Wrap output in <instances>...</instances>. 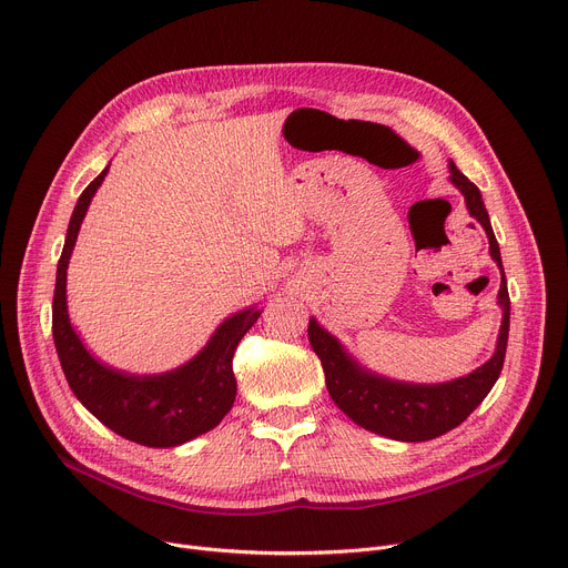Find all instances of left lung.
Listing matches in <instances>:
<instances>
[{
    "instance_id": "left-lung-1",
    "label": "left lung",
    "mask_w": 568,
    "mask_h": 568,
    "mask_svg": "<svg viewBox=\"0 0 568 568\" xmlns=\"http://www.w3.org/2000/svg\"><path fill=\"white\" fill-rule=\"evenodd\" d=\"M449 171L452 182L465 194L469 214L485 227L489 239V252L500 268L498 304L503 306V323L494 356L469 376H463V379L449 384H399L361 369L343 352L341 343L332 334H327L313 318L308 321V341L323 363L325 384L336 406L358 426L393 439H402V443H424V439H433L463 424L487 397L503 369V361H506L510 332V295L506 273H503L500 250L478 186L465 173H460L454 162H449Z\"/></svg>"
}]
</instances>
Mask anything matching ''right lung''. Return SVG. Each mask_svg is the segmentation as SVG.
Returning <instances> with one entry per match:
<instances>
[{
  "instance_id": "right-lung-1",
  "label": "right lung",
  "mask_w": 568,
  "mask_h": 568,
  "mask_svg": "<svg viewBox=\"0 0 568 568\" xmlns=\"http://www.w3.org/2000/svg\"><path fill=\"white\" fill-rule=\"evenodd\" d=\"M105 173L81 194L58 260L51 316L55 352L77 399L110 430L144 447H178L212 430L230 413L236 397L232 358L262 311L245 308L227 318L196 358L166 374L131 376L94 361L70 325L65 282L81 221Z\"/></svg>"
}]
</instances>
